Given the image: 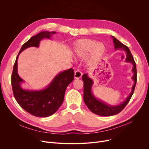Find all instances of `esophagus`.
<instances>
[{
	"label": "esophagus",
	"instance_id": "1",
	"mask_svg": "<svg viewBox=\"0 0 149 149\" xmlns=\"http://www.w3.org/2000/svg\"><path fill=\"white\" fill-rule=\"evenodd\" d=\"M82 76V73L81 72H80L79 70H77L75 72V74H74V78L75 79H79Z\"/></svg>",
	"mask_w": 149,
	"mask_h": 149
}]
</instances>
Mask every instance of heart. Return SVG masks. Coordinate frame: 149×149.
<instances>
[{"label":"heart","instance_id":"b5f03b06","mask_svg":"<svg viewBox=\"0 0 149 149\" xmlns=\"http://www.w3.org/2000/svg\"><path fill=\"white\" fill-rule=\"evenodd\" d=\"M97 43V41L91 39H80L74 43V51L77 56L83 57L94 49L91 60H97L104 55L106 50L103 44Z\"/></svg>","mask_w":149,"mask_h":149}]
</instances>
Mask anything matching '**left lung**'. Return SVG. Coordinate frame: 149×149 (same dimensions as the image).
<instances>
[{"instance_id": "obj_1", "label": "left lung", "mask_w": 149, "mask_h": 149, "mask_svg": "<svg viewBox=\"0 0 149 149\" xmlns=\"http://www.w3.org/2000/svg\"><path fill=\"white\" fill-rule=\"evenodd\" d=\"M114 45V49L116 50H123L126 52L127 56L125 58L126 62H130L133 65L132 72L134 73L132 79L134 83L132 87V92L130 95L126 98V99L120 104L117 105H110L105 104L103 101L97 99L92 93V87L94 83L92 79L88 76V74H84L82 75V81H84V101L85 104L89 109V110L93 113L100 116H111L117 114L121 112L126 105L129 103L132 95L133 94L136 84L137 82V70L136 65L134 58L131 54L129 48L122 44L114 36H111Z\"/></svg>"}]
</instances>
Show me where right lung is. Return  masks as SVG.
<instances>
[{
    "instance_id": "obj_1",
    "label": "right lung",
    "mask_w": 149,
    "mask_h": 149,
    "mask_svg": "<svg viewBox=\"0 0 149 149\" xmlns=\"http://www.w3.org/2000/svg\"><path fill=\"white\" fill-rule=\"evenodd\" d=\"M55 33L40 32L25 42L16 57L12 74V90L16 101L26 111L38 117L50 116L58 110L63 101L67 87L74 79V70L70 68L60 72L43 90H25L21 87V84L24 81L18 75L17 59L19 54L24 50L32 47H39L42 39H50L52 35Z\"/></svg>"
}]
</instances>
